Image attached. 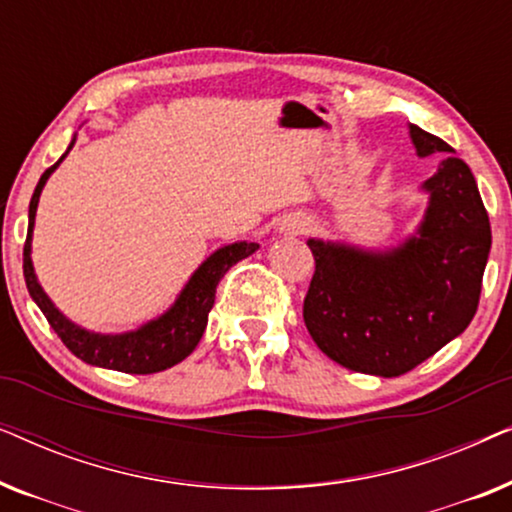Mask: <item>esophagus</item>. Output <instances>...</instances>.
<instances>
[{"mask_svg":"<svg viewBox=\"0 0 512 512\" xmlns=\"http://www.w3.org/2000/svg\"><path fill=\"white\" fill-rule=\"evenodd\" d=\"M310 219L307 216H300V214H293V216H286L284 223H282V230L286 235H303L310 230Z\"/></svg>","mask_w":512,"mask_h":512,"instance_id":"1","label":"esophagus"}]
</instances>
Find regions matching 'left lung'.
<instances>
[{"label":"left lung","instance_id":"left-lung-1","mask_svg":"<svg viewBox=\"0 0 512 512\" xmlns=\"http://www.w3.org/2000/svg\"><path fill=\"white\" fill-rule=\"evenodd\" d=\"M417 156L445 153L419 186L422 221L387 249L310 237L314 277L303 317L328 359L356 373L396 377L457 338L478 310L492 249L475 177L450 144L408 125Z\"/></svg>","mask_w":512,"mask_h":512}]
</instances>
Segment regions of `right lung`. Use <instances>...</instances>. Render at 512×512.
<instances>
[{
  "label": "right lung",
  "mask_w": 512,
  "mask_h": 512,
  "mask_svg": "<svg viewBox=\"0 0 512 512\" xmlns=\"http://www.w3.org/2000/svg\"><path fill=\"white\" fill-rule=\"evenodd\" d=\"M76 144V135L69 142L67 151L62 153L58 163L41 174L37 188H34L32 200H30V214H27V240L23 249V272H25V284L27 291L34 303L39 305V310L44 312L48 324L58 338L65 342V347L74 356H79L81 361L90 363L97 368H109V370H121V373L132 375H149L160 373L177 366L179 361H184L188 354L198 347V342L205 333L209 310L214 305L216 286H219L221 277L233 268L237 261L254 254L258 249L256 242H233L226 247H219L214 254H209L205 261L198 265V270L188 277L184 289L179 291V296L174 303L167 307L163 314L146 321V324L132 328V331L123 333H95L88 331L79 324H74L72 319L65 317L48 293L41 289L37 272L32 265V233H34V216H37L39 207V195L44 191L46 181L51 174L58 170V165L67 158V153L72 151Z\"/></svg>",
  "instance_id": "right-lung-1"
}]
</instances>
